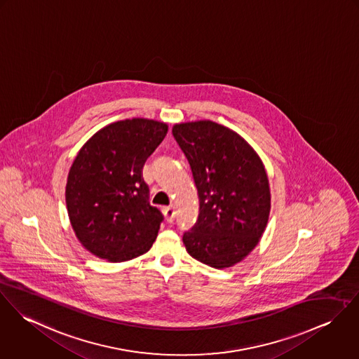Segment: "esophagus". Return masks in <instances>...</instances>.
<instances>
[{
  "label": "esophagus",
  "mask_w": 359,
  "mask_h": 359,
  "mask_svg": "<svg viewBox=\"0 0 359 359\" xmlns=\"http://www.w3.org/2000/svg\"><path fill=\"white\" fill-rule=\"evenodd\" d=\"M162 213H163L165 220H166L168 223H172V222H173V219H175V215H176V212H175V208H173V206L163 208V209H162Z\"/></svg>",
  "instance_id": "34e87169"
}]
</instances>
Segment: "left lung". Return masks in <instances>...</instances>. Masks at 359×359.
Returning <instances> with one entry per match:
<instances>
[{"label":"left lung","mask_w":359,"mask_h":359,"mask_svg":"<svg viewBox=\"0 0 359 359\" xmlns=\"http://www.w3.org/2000/svg\"><path fill=\"white\" fill-rule=\"evenodd\" d=\"M172 135L198 194V220L183 236L186 250L209 267H231L256 248L269 223L271 194L263 161L237 132L213 121L175 123Z\"/></svg>","instance_id":"1"}]
</instances>
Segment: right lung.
<instances>
[{
	"label": "right lung",
	"instance_id": "right-lung-1",
	"mask_svg": "<svg viewBox=\"0 0 359 359\" xmlns=\"http://www.w3.org/2000/svg\"><path fill=\"white\" fill-rule=\"evenodd\" d=\"M166 133L161 121H117L89 137L73 161L67 213L81 245L96 257L121 263L153 246L162 215L149 202L142 169Z\"/></svg>",
	"mask_w": 359,
	"mask_h": 359
}]
</instances>
